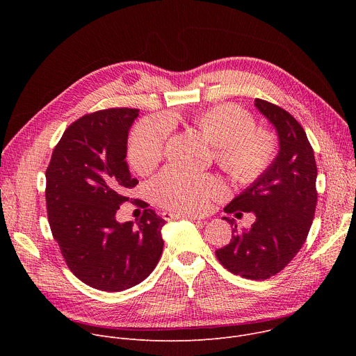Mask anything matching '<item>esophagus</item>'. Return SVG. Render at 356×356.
Listing matches in <instances>:
<instances>
[{
    "mask_svg": "<svg viewBox=\"0 0 356 356\" xmlns=\"http://www.w3.org/2000/svg\"><path fill=\"white\" fill-rule=\"evenodd\" d=\"M162 217H163L166 221H170V220H175V218H181V217H186V218H188V220H191V221H200V220H201V217H197V216H194V214L183 216V214H179V213H172V211H165V213L162 214Z\"/></svg>",
    "mask_w": 356,
    "mask_h": 356,
    "instance_id": "obj_1",
    "label": "esophagus"
}]
</instances>
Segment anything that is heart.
Returning <instances> with one entry per match:
<instances>
[{
  "instance_id": "b5f03b06",
  "label": "heart",
  "mask_w": 356,
  "mask_h": 356,
  "mask_svg": "<svg viewBox=\"0 0 356 356\" xmlns=\"http://www.w3.org/2000/svg\"><path fill=\"white\" fill-rule=\"evenodd\" d=\"M195 124L216 146L218 163L238 181H255L276 158L275 134L257 129L253 117L236 106L209 108L197 117ZM169 132L170 122L163 117L146 118L135 127L129 139L128 159L136 172L146 173L161 162ZM150 186L161 204L188 214L207 211L214 198L225 194L222 181L216 176L177 166H168Z\"/></svg>"
}]
</instances>
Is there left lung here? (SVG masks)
<instances>
[{"mask_svg":"<svg viewBox=\"0 0 356 356\" xmlns=\"http://www.w3.org/2000/svg\"><path fill=\"white\" fill-rule=\"evenodd\" d=\"M255 107L276 128L279 154L270 168L224 209L253 213L249 229H232V239L216 250L234 275L265 280L283 270L306 242L317 204V165L302 127L286 110L257 98ZM229 224L234 218L224 217Z\"/></svg>","mask_w":356,"mask_h":356,"instance_id":"left-lung-1","label":"left lung"}]
</instances>
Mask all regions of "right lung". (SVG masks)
Instances as JSON below:
<instances>
[{
    "label": "right lung",
    "mask_w": 356,
    "mask_h": 356,
    "mask_svg": "<svg viewBox=\"0 0 356 356\" xmlns=\"http://www.w3.org/2000/svg\"><path fill=\"white\" fill-rule=\"evenodd\" d=\"M135 108H110L74 121L46 169L49 225L76 277L103 291H122L158 265L165 220L145 210L136 225L118 222L117 210L138 184L129 173L128 132Z\"/></svg>",
    "instance_id": "obj_1"
}]
</instances>
